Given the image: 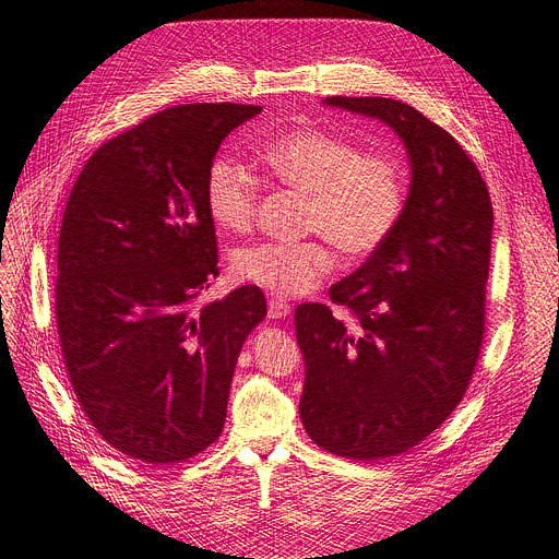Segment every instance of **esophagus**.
Masks as SVG:
<instances>
[{
  "mask_svg": "<svg viewBox=\"0 0 559 559\" xmlns=\"http://www.w3.org/2000/svg\"><path fill=\"white\" fill-rule=\"evenodd\" d=\"M288 314H292V305H286L284 300L277 298L267 302V319H284Z\"/></svg>",
  "mask_w": 559,
  "mask_h": 559,
  "instance_id": "34e87169",
  "label": "esophagus"
}]
</instances>
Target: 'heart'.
Instances as JSON below:
<instances>
[{"mask_svg":"<svg viewBox=\"0 0 559 559\" xmlns=\"http://www.w3.org/2000/svg\"><path fill=\"white\" fill-rule=\"evenodd\" d=\"M265 167L282 183L309 194L305 225L328 236L344 254L365 257L390 238L406 209V174L392 155H360L350 140L319 128H296L267 142ZM257 176L217 155L206 174V209L219 229L240 234L257 211ZM328 240L259 242L234 254L238 280L280 298L305 296L330 271Z\"/></svg>","mask_w":559,"mask_h":559,"instance_id":"obj_1","label":"heart"}]
</instances>
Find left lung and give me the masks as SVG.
<instances>
[{"instance_id":"8db88e82","label":"left lung","mask_w":559,"mask_h":559,"mask_svg":"<svg viewBox=\"0 0 559 559\" xmlns=\"http://www.w3.org/2000/svg\"><path fill=\"white\" fill-rule=\"evenodd\" d=\"M323 105L392 128L408 155L406 209L390 238L330 286L332 302L296 309L305 357L300 417L319 448L357 461L392 459L450 417L475 371L493 206L456 140L392 98L332 96Z\"/></svg>"}]
</instances>
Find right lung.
I'll list each match as a JSON object with an SVG mask.
<instances>
[{
  "label": "right lung",
  "mask_w": 559,
  "mask_h": 559,
  "mask_svg": "<svg viewBox=\"0 0 559 559\" xmlns=\"http://www.w3.org/2000/svg\"><path fill=\"white\" fill-rule=\"evenodd\" d=\"M257 105L169 107L103 144L73 186L57 254V328L92 427L169 465L219 438L238 353L265 317L257 286L194 307L217 277L206 174Z\"/></svg>",
  "instance_id": "add662e5"
}]
</instances>
